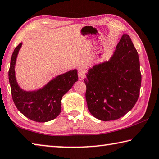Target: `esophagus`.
Returning a JSON list of instances; mask_svg holds the SVG:
<instances>
[{
    "mask_svg": "<svg viewBox=\"0 0 159 159\" xmlns=\"http://www.w3.org/2000/svg\"><path fill=\"white\" fill-rule=\"evenodd\" d=\"M86 76V72L84 70L80 68L78 70V77H79V79L80 80H82Z\"/></svg>",
    "mask_w": 159,
    "mask_h": 159,
    "instance_id": "esophagus-1",
    "label": "esophagus"
}]
</instances>
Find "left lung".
Segmentation results:
<instances>
[{
    "label": "left lung",
    "instance_id": "obj_1",
    "mask_svg": "<svg viewBox=\"0 0 159 159\" xmlns=\"http://www.w3.org/2000/svg\"><path fill=\"white\" fill-rule=\"evenodd\" d=\"M141 82L138 53L129 35L124 34L110 61L93 66L84 78L91 114L103 121L123 117L137 101Z\"/></svg>",
    "mask_w": 159,
    "mask_h": 159
}]
</instances>
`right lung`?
<instances>
[{
	"label": "right lung",
	"mask_w": 159,
	"mask_h": 159,
	"mask_svg": "<svg viewBox=\"0 0 159 159\" xmlns=\"http://www.w3.org/2000/svg\"><path fill=\"white\" fill-rule=\"evenodd\" d=\"M21 46L22 43L15 48L8 71L12 100L18 111L27 118L39 123L50 121L61 113V99L78 80L77 70L59 75L36 92H25L18 86L15 75V65Z\"/></svg>",
	"instance_id": "1"
}]
</instances>
